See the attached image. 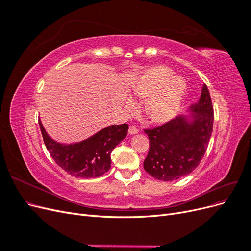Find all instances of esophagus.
<instances>
[{"instance_id":"esophagus-1","label":"esophagus","mask_w":251,"mask_h":251,"mask_svg":"<svg viewBox=\"0 0 251 251\" xmlns=\"http://www.w3.org/2000/svg\"><path fill=\"white\" fill-rule=\"evenodd\" d=\"M138 132H139L138 128L134 126H130V127H128V134H130V135H135V134H137Z\"/></svg>"}]
</instances>
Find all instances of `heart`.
<instances>
[{"instance_id": "heart-1", "label": "heart", "mask_w": 251, "mask_h": 251, "mask_svg": "<svg viewBox=\"0 0 251 251\" xmlns=\"http://www.w3.org/2000/svg\"><path fill=\"white\" fill-rule=\"evenodd\" d=\"M172 74L168 68L155 66L147 69L134 82L133 93L139 100H147L143 112L151 123H169L177 115L183 102L186 81L179 75L172 76ZM126 110L135 112V102L128 100Z\"/></svg>"}]
</instances>
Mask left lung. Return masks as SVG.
Here are the masks:
<instances>
[{"label": "left lung", "instance_id": "obj_1", "mask_svg": "<svg viewBox=\"0 0 251 251\" xmlns=\"http://www.w3.org/2000/svg\"><path fill=\"white\" fill-rule=\"evenodd\" d=\"M214 109L206 85L199 101L186 115H180L161 126L146 130L150 151L143 168L151 177L173 181L191 174L199 165L212 133Z\"/></svg>", "mask_w": 251, "mask_h": 251}]
</instances>
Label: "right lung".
<instances>
[{
  "mask_svg": "<svg viewBox=\"0 0 251 251\" xmlns=\"http://www.w3.org/2000/svg\"><path fill=\"white\" fill-rule=\"evenodd\" d=\"M43 139L51 157L60 168L76 178H96L111 168V153L127 134L128 126L113 125L91 137L65 144L53 140L39 120Z\"/></svg>",
  "mask_w": 251,
  "mask_h": 251,
  "instance_id": "right-lung-1",
  "label": "right lung"
}]
</instances>
